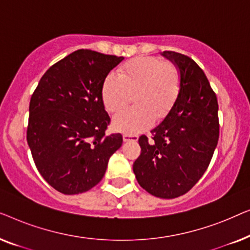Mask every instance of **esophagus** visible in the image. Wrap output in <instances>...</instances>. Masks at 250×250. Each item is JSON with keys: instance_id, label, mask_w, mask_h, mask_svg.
I'll use <instances>...</instances> for the list:
<instances>
[{"instance_id": "esophagus-1", "label": "esophagus", "mask_w": 250, "mask_h": 250, "mask_svg": "<svg viewBox=\"0 0 250 250\" xmlns=\"http://www.w3.org/2000/svg\"><path fill=\"white\" fill-rule=\"evenodd\" d=\"M138 139H139L138 135H133V134L123 135V140H124V142H135L138 141Z\"/></svg>"}]
</instances>
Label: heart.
Segmentation results:
<instances>
[{
    "label": "heart",
    "mask_w": 250,
    "mask_h": 250,
    "mask_svg": "<svg viewBox=\"0 0 250 250\" xmlns=\"http://www.w3.org/2000/svg\"><path fill=\"white\" fill-rule=\"evenodd\" d=\"M180 93V75L175 67L156 58H136L105 77L102 102L111 114L126 108L134 95L136 107L119 114L112 125L116 131L136 134L165 118Z\"/></svg>",
    "instance_id": "obj_1"
}]
</instances>
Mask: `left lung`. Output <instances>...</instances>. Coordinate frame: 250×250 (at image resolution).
I'll use <instances>...</instances> for the list:
<instances>
[{"mask_svg":"<svg viewBox=\"0 0 250 250\" xmlns=\"http://www.w3.org/2000/svg\"><path fill=\"white\" fill-rule=\"evenodd\" d=\"M180 73V93L152 140L139 139L133 164L140 186L152 196L173 199L187 193L206 172L217 146L218 104L203 69L184 54L164 51Z\"/></svg>","mask_w":250,"mask_h":250,"instance_id":"left-lung-1","label":"left lung"}]
</instances>
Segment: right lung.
Returning a JSON list of instances; mask_svg holds the SVG:
<instances>
[{
  "label": "right lung",
  "mask_w": 250,
  "mask_h": 250,
  "mask_svg": "<svg viewBox=\"0 0 250 250\" xmlns=\"http://www.w3.org/2000/svg\"><path fill=\"white\" fill-rule=\"evenodd\" d=\"M124 58L77 50L41 78L29 104L27 142L43 179L63 194L100 182L123 136L105 135L102 85Z\"/></svg>",
  "instance_id": "1"
}]
</instances>
